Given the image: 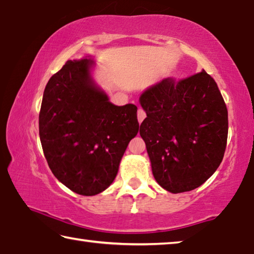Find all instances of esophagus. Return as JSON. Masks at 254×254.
<instances>
[{
	"label": "esophagus",
	"mask_w": 254,
	"mask_h": 254,
	"mask_svg": "<svg viewBox=\"0 0 254 254\" xmlns=\"http://www.w3.org/2000/svg\"><path fill=\"white\" fill-rule=\"evenodd\" d=\"M145 117H147V114H145L144 110H142V109L137 110V121H139V123L142 122L145 119Z\"/></svg>",
	"instance_id": "1"
}]
</instances>
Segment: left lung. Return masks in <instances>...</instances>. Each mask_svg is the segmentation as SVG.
Returning <instances> with one entry per match:
<instances>
[{
  "label": "left lung",
  "instance_id": "1",
  "mask_svg": "<svg viewBox=\"0 0 254 254\" xmlns=\"http://www.w3.org/2000/svg\"><path fill=\"white\" fill-rule=\"evenodd\" d=\"M147 118L140 126L154 179L174 194L192 190L212 176L224 157L227 109L205 70L168 77L140 97Z\"/></svg>",
  "mask_w": 254,
  "mask_h": 254
}]
</instances>
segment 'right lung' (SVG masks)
<instances>
[{
    "instance_id": "obj_1",
    "label": "right lung",
    "mask_w": 254,
    "mask_h": 254,
    "mask_svg": "<svg viewBox=\"0 0 254 254\" xmlns=\"http://www.w3.org/2000/svg\"><path fill=\"white\" fill-rule=\"evenodd\" d=\"M92 59L68 60L47 84L39 135L50 170L76 194H100L117 177L139 131L137 107L117 106L92 80Z\"/></svg>"
}]
</instances>
